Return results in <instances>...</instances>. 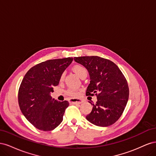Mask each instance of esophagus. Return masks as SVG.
Here are the masks:
<instances>
[{
    "mask_svg": "<svg viewBox=\"0 0 156 156\" xmlns=\"http://www.w3.org/2000/svg\"><path fill=\"white\" fill-rule=\"evenodd\" d=\"M83 102V101L82 100H81V99L72 98L70 100V103H79V104H80V103H82Z\"/></svg>",
    "mask_w": 156,
    "mask_h": 156,
    "instance_id": "1",
    "label": "esophagus"
}]
</instances>
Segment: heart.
<instances>
[{
  "label": "heart",
  "instance_id": "b5f03b06",
  "mask_svg": "<svg viewBox=\"0 0 156 156\" xmlns=\"http://www.w3.org/2000/svg\"><path fill=\"white\" fill-rule=\"evenodd\" d=\"M73 71L78 75L79 77H81L83 75L87 73V69L81 65L74 66L73 67ZM64 78V73H63L62 75H61L60 79L63 80ZM68 94H69L70 96H76L77 94V92L76 90H69L68 91Z\"/></svg>",
  "mask_w": 156,
  "mask_h": 156
}]
</instances>
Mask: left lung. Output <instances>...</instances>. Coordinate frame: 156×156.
Wrapping results in <instances>:
<instances>
[{
	"label": "left lung",
	"instance_id": "left-lung-1",
	"mask_svg": "<svg viewBox=\"0 0 156 156\" xmlns=\"http://www.w3.org/2000/svg\"><path fill=\"white\" fill-rule=\"evenodd\" d=\"M75 62L88 70L90 84L87 95L97 96L96 104L86 116L90 123L100 127L111 126L119 119L129 98V87L119 68L112 61L100 56L75 57Z\"/></svg>",
	"mask_w": 156,
	"mask_h": 156
}]
</instances>
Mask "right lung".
<instances>
[{"label":"right lung","mask_w":156,"mask_h":156,"mask_svg":"<svg viewBox=\"0 0 156 156\" xmlns=\"http://www.w3.org/2000/svg\"><path fill=\"white\" fill-rule=\"evenodd\" d=\"M72 61V57L45 61L31 68L23 77L18 92L19 105L37 129L51 131L62 122L69 103L52 98L51 92Z\"/></svg>","instance_id":"add662e5"}]
</instances>
